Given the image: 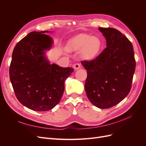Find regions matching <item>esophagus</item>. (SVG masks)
<instances>
[{
  "label": "esophagus",
  "instance_id": "obj_1",
  "mask_svg": "<svg viewBox=\"0 0 146 146\" xmlns=\"http://www.w3.org/2000/svg\"><path fill=\"white\" fill-rule=\"evenodd\" d=\"M73 68H74V69L77 70V69H80L81 68V66L79 63H76V64L73 65Z\"/></svg>",
  "mask_w": 146,
  "mask_h": 146
}]
</instances>
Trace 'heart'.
Wrapping results in <instances>:
<instances>
[{"label":"heart","mask_w":146,"mask_h":146,"mask_svg":"<svg viewBox=\"0 0 146 146\" xmlns=\"http://www.w3.org/2000/svg\"><path fill=\"white\" fill-rule=\"evenodd\" d=\"M103 43L98 36H92L86 33L78 35L69 44V48L73 51H81L84 59L92 60L98 56L102 47Z\"/></svg>","instance_id":"b5f03b06"}]
</instances>
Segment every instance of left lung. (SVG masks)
<instances>
[{"label":"left lung","instance_id":"left-lung-1","mask_svg":"<svg viewBox=\"0 0 146 146\" xmlns=\"http://www.w3.org/2000/svg\"><path fill=\"white\" fill-rule=\"evenodd\" d=\"M107 47L91 61H82L87 70L85 89L88 99L99 108L118 104L130 91L136 67L133 45L114 28H99Z\"/></svg>","mask_w":146,"mask_h":146}]
</instances>
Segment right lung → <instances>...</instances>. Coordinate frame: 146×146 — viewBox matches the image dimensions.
<instances>
[{
    "label": "right lung",
    "mask_w": 146,
    "mask_h": 146,
    "mask_svg": "<svg viewBox=\"0 0 146 146\" xmlns=\"http://www.w3.org/2000/svg\"><path fill=\"white\" fill-rule=\"evenodd\" d=\"M48 31L32 32L14 48L9 73L16 98L25 107L45 111L59 103L64 90V80L73 72L71 68L50 64L44 56L52 39Z\"/></svg>",
    "instance_id": "1"
}]
</instances>
